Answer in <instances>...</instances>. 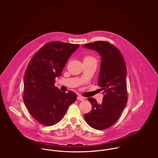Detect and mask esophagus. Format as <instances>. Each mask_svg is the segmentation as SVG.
<instances>
[{
	"mask_svg": "<svg viewBox=\"0 0 158 158\" xmlns=\"http://www.w3.org/2000/svg\"><path fill=\"white\" fill-rule=\"evenodd\" d=\"M77 100H80V101H83V100H85V97H83V96H81V95H78V96L77 97Z\"/></svg>",
	"mask_w": 158,
	"mask_h": 158,
	"instance_id": "esophagus-1",
	"label": "esophagus"
}]
</instances>
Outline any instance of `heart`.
<instances>
[{
	"mask_svg": "<svg viewBox=\"0 0 158 158\" xmlns=\"http://www.w3.org/2000/svg\"><path fill=\"white\" fill-rule=\"evenodd\" d=\"M83 59H84V61H94V62L97 63L96 58L94 56L90 55H85L83 57Z\"/></svg>",
	"mask_w": 158,
	"mask_h": 158,
	"instance_id": "obj_1",
	"label": "heart"
}]
</instances>
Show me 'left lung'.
Wrapping results in <instances>:
<instances>
[{
    "instance_id": "1",
    "label": "left lung",
    "mask_w": 158,
    "mask_h": 158,
    "mask_svg": "<svg viewBox=\"0 0 158 158\" xmlns=\"http://www.w3.org/2000/svg\"><path fill=\"white\" fill-rule=\"evenodd\" d=\"M83 46L98 52L101 56L98 86L104 93L101 103L88 98L92 108L85 115V119L92 128L105 130L117 122L127 103L125 62L119 50L109 42L98 41Z\"/></svg>"
}]
</instances>
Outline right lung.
Masks as SVG:
<instances>
[{
  "label": "right lung",
  "mask_w": 158,
  "mask_h": 158,
  "mask_svg": "<svg viewBox=\"0 0 158 158\" xmlns=\"http://www.w3.org/2000/svg\"><path fill=\"white\" fill-rule=\"evenodd\" d=\"M79 46L60 41L46 43L36 52L25 70L23 102L32 117L45 126L58 123L77 99L73 91L62 92L54 85Z\"/></svg>",
  "instance_id": "add662e5"
}]
</instances>
